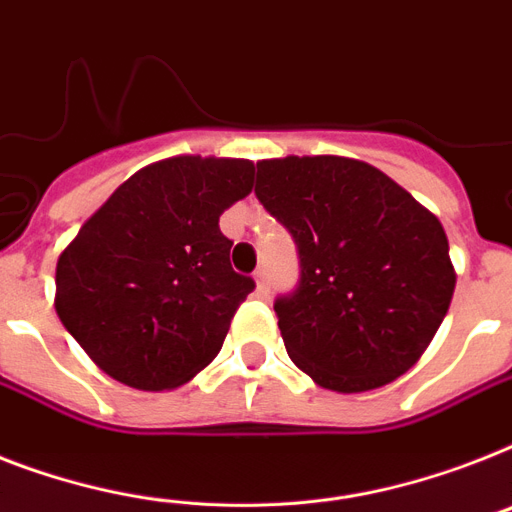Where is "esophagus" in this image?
<instances>
[{"label": "esophagus", "mask_w": 512, "mask_h": 512, "mask_svg": "<svg viewBox=\"0 0 512 512\" xmlns=\"http://www.w3.org/2000/svg\"><path fill=\"white\" fill-rule=\"evenodd\" d=\"M255 284H257V294H260V297H268V292H270V278H268V270H257L255 273Z\"/></svg>", "instance_id": "34e87169"}]
</instances>
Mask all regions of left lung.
I'll return each mask as SVG.
<instances>
[{
  "label": "left lung",
  "mask_w": 512,
  "mask_h": 512,
  "mask_svg": "<svg viewBox=\"0 0 512 512\" xmlns=\"http://www.w3.org/2000/svg\"><path fill=\"white\" fill-rule=\"evenodd\" d=\"M255 194L299 249L297 292L273 305L299 371L342 394L410 371L455 292L439 218L352 157L257 162Z\"/></svg>",
  "instance_id": "left-lung-1"
}]
</instances>
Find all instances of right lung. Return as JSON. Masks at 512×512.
<instances>
[{"label":"right lung","mask_w":512,"mask_h":512,"mask_svg":"<svg viewBox=\"0 0 512 512\" xmlns=\"http://www.w3.org/2000/svg\"><path fill=\"white\" fill-rule=\"evenodd\" d=\"M255 162L178 155L112 191L57 260L54 310L115 381L176 389L213 363L255 281L218 220L252 191Z\"/></svg>","instance_id":"obj_1"}]
</instances>
